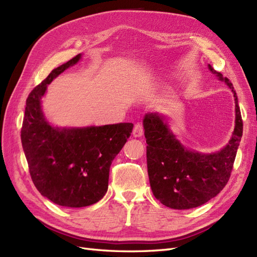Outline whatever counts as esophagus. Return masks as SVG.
<instances>
[{"label":"esophagus","instance_id":"1","mask_svg":"<svg viewBox=\"0 0 257 257\" xmlns=\"http://www.w3.org/2000/svg\"><path fill=\"white\" fill-rule=\"evenodd\" d=\"M144 134V127L141 123L135 124V126L133 128V136L134 137H142Z\"/></svg>","mask_w":257,"mask_h":257}]
</instances>
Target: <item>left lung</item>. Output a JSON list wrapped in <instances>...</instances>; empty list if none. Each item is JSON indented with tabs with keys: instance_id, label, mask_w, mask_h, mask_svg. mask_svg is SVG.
Here are the masks:
<instances>
[{
	"instance_id": "1",
	"label": "left lung",
	"mask_w": 257,
	"mask_h": 257,
	"mask_svg": "<svg viewBox=\"0 0 257 257\" xmlns=\"http://www.w3.org/2000/svg\"><path fill=\"white\" fill-rule=\"evenodd\" d=\"M208 68L227 84L235 97V128L220 151L201 153L186 148L170 130L166 116L158 112L146 113L143 121L151 190L155 198L172 209L201 206L224 189L242 136L243 124L234 87L211 65Z\"/></svg>"
}]
</instances>
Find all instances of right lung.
Segmentation results:
<instances>
[{"mask_svg":"<svg viewBox=\"0 0 257 257\" xmlns=\"http://www.w3.org/2000/svg\"><path fill=\"white\" fill-rule=\"evenodd\" d=\"M81 53L54 68L30 93L21 128V143L36 189L52 203L68 208L91 206L108 189L109 168L131 136L133 124L59 127L46 119L42 97L47 85L78 63Z\"/></svg>","mask_w":257,"mask_h":257,"instance_id":"1","label":"right lung"}]
</instances>
